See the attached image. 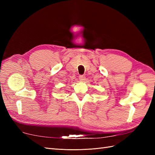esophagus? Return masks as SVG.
<instances>
[{"label": "esophagus", "instance_id": "obj_1", "mask_svg": "<svg viewBox=\"0 0 155 155\" xmlns=\"http://www.w3.org/2000/svg\"><path fill=\"white\" fill-rule=\"evenodd\" d=\"M79 80L81 82H83L85 80V76L84 75H80L79 76Z\"/></svg>", "mask_w": 155, "mask_h": 155}]
</instances>
